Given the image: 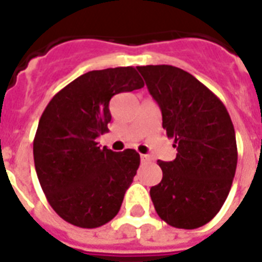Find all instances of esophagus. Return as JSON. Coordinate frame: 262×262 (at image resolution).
<instances>
[{"label": "esophagus", "mask_w": 262, "mask_h": 262, "mask_svg": "<svg viewBox=\"0 0 262 262\" xmlns=\"http://www.w3.org/2000/svg\"><path fill=\"white\" fill-rule=\"evenodd\" d=\"M149 160H151V158L148 155H141V162H143V163H147Z\"/></svg>", "instance_id": "34e87169"}]
</instances>
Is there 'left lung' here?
<instances>
[{
  "label": "left lung",
  "instance_id": "8db88e82",
  "mask_svg": "<svg viewBox=\"0 0 262 262\" xmlns=\"http://www.w3.org/2000/svg\"><path fill=\"white\" fill-rule=\"evenodd\" d=\"M159 104L177 158L158 160L163 178L149 190L158 215L175 228L193 230L223 207L235 175L234 125L217 96L190 73L171 65L137 67Z\"/></svg>",
  "mask_w": 262,
  "mask_h": 262
}]
</instances>
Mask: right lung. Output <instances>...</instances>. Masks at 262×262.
<instances>
[{
  "instance_id": "1",
  "label": "right lung",
  "mask_w": 262,
  "mask_h": 262,
  "mask_svg": "<svg viewBox=\"0 0 262 262\" xmlns=\"http://www.w3.org/2000/svg\"><path fill=\"white\" fill-rule=\"evenodd\" d=\"M143 87L133 67L92 71L55 94L43 111L34 139L35 170L49 204L68 223L96 228L118 213L140 155L100 148L96 139L108 130L110 99Z\"/></svg>"
}]
</instances>
